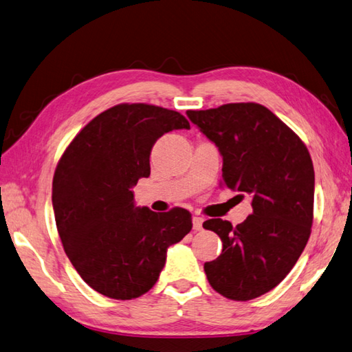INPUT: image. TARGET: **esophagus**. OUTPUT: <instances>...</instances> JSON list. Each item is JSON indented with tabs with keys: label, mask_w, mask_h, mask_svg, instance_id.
I'll list each match as a JSON object with an SVG mask.
<instances>
[{
	"label": "esophagus",
	"mask_w": 352,
	"mask_h": 352,
	"mask_svg": "<svg viewBox=\"0 0 352 352\" xmlns=\"http://www.w3.org/2000/svg\"><path fill=\"white\" fill-rule=\"evenodd\" d=\"M202 223H204V219L202 217H199V216L193 217V230L195 231H201L202 230Z\"/></svg>",
	"instance_id": "1"
}]
</instances>
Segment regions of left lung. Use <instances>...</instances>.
Returning <instances> with one entry per match:
<instances>
[{
    "label": "left lung",
    "mask_w": 352,
    "mask_h": 352,
    "mask_svg": "<svg viewBox=\"0 0 352 352\" xmlns=\"http://www.w3.org/2000/svg\"><path fill=\"white\" fill-rule=\"evenodd\" d=\"M187 116L221 153L222 184L250 196L253 207L236 227L222 219L204 222L222 241L221 256L205 262V274L227 299H256L287 277L308 242L313 161L300 138L261 104H225Z\"/></svg>",
    "instance_id": "8db88e82"
}]
</instances>
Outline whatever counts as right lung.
Wrapping results in <instances>:
<instances>
[{
	"instance_id": "add662e5",
	"label": "right lung",
	"mask_w": 352,
	"mask_h": 352,
	"mask_svg": "<svg viewBox=\"0 0 352 352\" xmlns=\"http://www.w3.org/2000/svg\"><path fill=\"white\" fill-rule=\"evenodd\" d=\"M190 129L175 110L119 104L85 125L53 176L52 204L65 254L89 287L130 300L157 282L167 250L190 233L184 208L136 207L135 187L150 176V153L164 133Z\"/></svg>"
}]
</instances>
